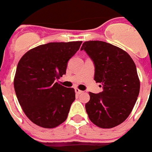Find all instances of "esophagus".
Segmentation results:
<instances>
[{
  "label": "esophagus",
  "mask_w": 152,
  "mask_h": 152,
  "mask_svg": "<svg viewBox=\"0 0 152 152\" xmlns=\"http://www.w3.org/2000/svg\"><path fill=\"white\" fill-rule=\"evenodd\" d=\"M75 92H76V94H82L83 91H80L78 88H75Z\"/></svg>",
  "instance_id": "34e87169"
}]
</instances>
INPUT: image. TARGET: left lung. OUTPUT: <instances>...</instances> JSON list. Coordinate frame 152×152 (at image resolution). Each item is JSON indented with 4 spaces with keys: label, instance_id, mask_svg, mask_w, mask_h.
<instances>
[{
    "label": "left lung",
    "instance_id": "obj_1",
    "mask_svg": "<svg viewBox=\"0 0 152 152\" xmlns=\"http://www.w3.org/2000/svg\"><path fill=\"white\" fill-rule=\"evenodd\" d=\"M80 50L94 61V80L103 86L100 94L89 93L85 104L88 117L100 128H113L129 116L139 96L140 80L135 62L126 51L106 42H84Z\"/></svg>",
    "mask_w": 152,
    "mask_h": 152
}]
</instances>
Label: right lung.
Segmentation results:
<instances>
[{
  "instance_id": "right-lung-1",
  "label": "right lung",
  "mask_w": 152,
  "mask_h": 152,
  "mask_svg": "<svg viewBox=\"0 0 152 152\" xmlns=\"http://www.w3.org/2000/svg\"><path fill=\"white\" fill-rule=\"evenodd\" d=\"M82 41L49 42L26 52L17 64L13 86L26 116L37 126L57 127L68 117L75 100L74 88H64L57 79L66 73L68 60Z\"/></svg>"
}]
</instances>
